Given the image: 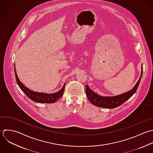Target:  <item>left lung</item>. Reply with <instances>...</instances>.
Segmentation results:
<instances>
[{"label":"left lung","instance_id":"8db88e82","mask_svg":"<svg viewBox=\"0 0 153 153\" xmlns=\"http://www.w3.org/2000/svg\"><path fill=\"white\" fill-rule=\"evenodd\" d=\"M143 68L141 65V74L140 77L135 84L134 87L128 92L113 97L101 96L92 91L88 85L86 86V92L89 101L94 105L105 108H114L121 105L125 101L128 100L137 91L140 85L142 76Z\"/></svg>","mask_w":153,"mask_h":153}]
</instances>
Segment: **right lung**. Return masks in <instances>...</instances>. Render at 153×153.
<instances>
[{
	"label": "right lung",
	"mask_w": 153,
	"mask_h": 153,
	"mask_svg": "<svg viewBox=\"0 0 153 153\" xmlns=\"http://www.w3.org/2000/svg\"><path fill=\"white\" fill-rule=\"evenodd\" d=\"M14 68H15V78H16V80L18 85L19 86L20 89L22 90V91L32 101L36 102H39V103L49 104V103H53L56 102L57 100H58L60 98L62 97L64 91L65 85L66 82H65L63 87L61 90L53 94H46V93L34 92L27 88L26 86H25L22 84V82H20L16 72L15 64L14 65Z\"/></svg>",
	"instance_id": "obj_1"
}]
</instances>
